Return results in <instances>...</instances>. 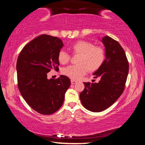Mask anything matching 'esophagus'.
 <instances>
[{"label":"esophagus","instance_id":"esophagus-1","mask_svg":"<svg viewBox=\"0 0 145 145\" xmlns=\"http://www.w3.org/2000/svg\"><path fill=\"white\" fill-rule=\"evenodd\" d=\"M75 83H77V81H76V80H71V84H75Z\"/></svg>","mask_w":145,"mask_h":145}]
</instances>
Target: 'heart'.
Here are the masks:
<instances>
[{
	"label": "heart",
	"instance_id": "obj_1",
	"mask_svg": "<svg viewBox=\"0 0 145 145\" xmlns=\"http://www.w3.org/2000/svg\"><path fill=\"white\" fill-rule=\"evenodd\" d=\"M72 53L78 55L77 63L78 65H70L64 68L63 74L72 80H78L87 73L95 72L102 67L105 58L104 48L101 46H95L88 41L80 40L73 43L71 46ZM59 62L62 65L69 62L70 56L64 50H60L58 53Z\"/></svg>",
	"mask_w": 145,
	"mask_h": 145
}]
</instances>
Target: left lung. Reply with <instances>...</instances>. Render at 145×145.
I'll list each match as a JSON object with an SVG mask.
<instances>
[{
	"instance_id": "8db88e82",
	"label": "left lung",
	"mask_w": 145,
	"mask_h": 145,
	"mask_svg": "<svg viewBox=\"0 0 145 145\" xmlns=\"http://www.w3.org/2000/svg\"><path fill=\"white\" fill-rule=\"evenodd\" d=\"M105 59L93 73L100 77L98 83L84 82V89L80 99L83 106L92 112H101L116 101L123 92L129 73V62L123 48L114 39L106 36L102 38Z\"/></svg>"
}]
</instances>
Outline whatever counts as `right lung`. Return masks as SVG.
Instances as JSON below:
<instances>
[{
	"mask_svg": "<svg viewBox=\"0 0 145 145\" xmlns=\"http://www.w3.org/2000/svg\"><path fill=\"white\" fill-rule=\"evenodd\" d=\"M63 46L61 39L42 34L27 44L17 59L20 92L29 106L41 114H52L60 109L71 84L65 75L47 78L48 72L59 70L57 56Z\"/></svg>",
	"mask_w": 145,
	"mask_h": 145,
	"instance_id": "right-lung-1",
	"label": "right lung"
}]
</instances>
